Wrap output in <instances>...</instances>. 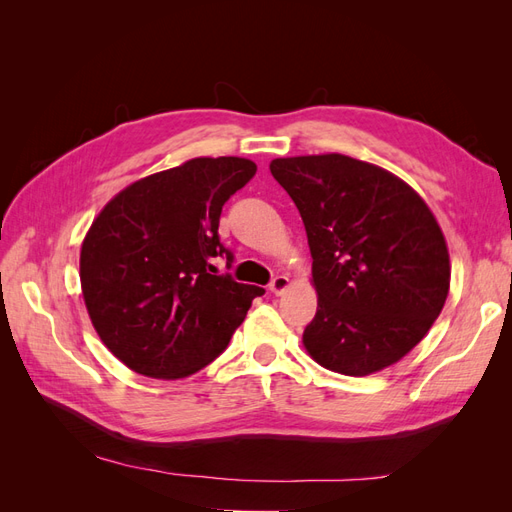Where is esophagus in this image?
Listing matches in <instances>:
<instances>
[{"label": "esophagus", "instance_id": "esophagus-1", "mask_svg": "<svg viewBox=\"0 0 512 512\" xmlns=\"http://www.w3.org/2000/svg\"><path fill=\"white\" fill-rule=\"evenodd\" d=\"M288 286H290L288 275H275L273 280H271V284H269V290H271L273 294H282Z\"/></svg>", "mask_w": 512, "mask_h": 512}]
</instances>
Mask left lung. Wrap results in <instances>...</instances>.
Returning a JSON list of instances; mask_svg holds the SVG:
<instances>
[{
    "mask_svg": "<svg viewBox=\"0 0 512 512\" xmlns=\"http://www.w3.org/2000/svg\"><path fill=\"white\" fill-rule=\"evenodd\" d=\"M269 168L297 205L314 258L307 352L346 376L397 363L427 335L451 286L433 213L389 170L342 153L277 158Z\"/></svg>",
    "mask_w": 512,
    "mask_h": 512,
    "instance_id": "left-lung-1",
    "label": "left lung"
}]
</instances>
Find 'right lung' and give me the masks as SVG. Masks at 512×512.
I'll return each instance as SVG.
<instances>
[{"instance_id": "right-lung-1", "label": "right lung", "mask_w": 512, "mask_h": 512, "mask_svg": "<svg viewBox=\"0 0 512 512\" xmlns=\"http://www.w3.org/2000/svg\"><path fill=\"white\" fill-rule=\"evenodd\" d=\"M256 175L245 158H194L128 185L91 224L81 286L91 322L121 363L185 378L220 356L265 288L218 275L226 200Z\"/></svg>"}]
</instances>
